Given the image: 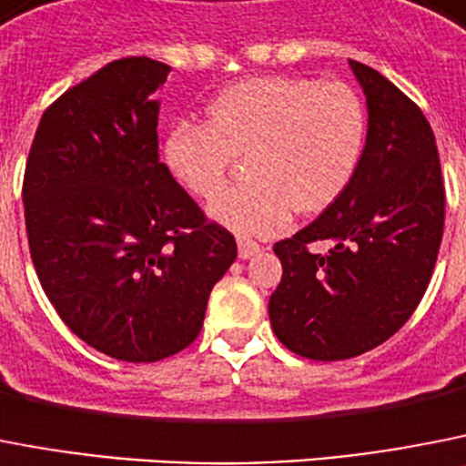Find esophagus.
<instances>
[{"label": "esophagus", "instance_id": "34e87169", "mask_svg": "<svg viewBox=\"0 0 466 466\" xmlns=\"http://www.w3.org/2000/svg\"><path fill=\"white\" fill-rule=\"evenodd\" d=\"M260 253V244L250 241V238H238V258L241 260H248V258L258 256Z\"/></svg>", "mask_w": 466, "mask_h": 466}]
</instances>
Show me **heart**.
<instances>
[{
    "mask_svg": "<svg viewBox=\"0 0 466 466\" xmlns=\"http://www.w3.org/2000/svg\"><path fill=\"white\" fill-rule=\"evenodd\" d=\"M206 112V124L177 121L161 157L176 183L204 201L228 187L234 157H246L248 183L210 206L238 234L267 237L293 210H323L361 166L368 116L347 84L258 76L218 93Z\"/></svg>",
    "mask_w": 466,
    "mask_h": 466,
    "instance_id": "obj_1",
    "label": "heart"
}]
</instances>
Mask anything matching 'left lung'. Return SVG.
I'll use <instances>...</instances> for the list:
<instances>
[{
  "mask_svg": "<svg viewBox=\"0 0 466 466\" xmlns=\"http://www.w3.org/2000/svg\"><path fill=\"white\" fill-rule=\"evenodd\" d=\"M350 67L368 105L361 166L317 220L274 244L283 267L269 298L274 335L314 361L351 359L401 329L427 290L446 218L427 116L378 70ZM319 240L329 250L311 251Z\"/></svg>",
  "mask_w": 466,
  "mask_h": 466,
  "instance_id": "8db88e82",
  "label": "left lung"
}]
</instances>
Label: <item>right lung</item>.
<instances>
[{
  "label": "right lung",
  "mask_w": 466,
  "mask_h": 466,
  "mask_svg": "<svg viewBox=\"0 0 466 466\" xmlns=\"http://www.w3.org/2000/svg\"><path fill=\"white\" fill-rule=\"evenodd\" d=\"M171 67L107 63L46 107L23 177L32 265L65 326L128 363L189 347L208 295L237 260L159 161V100Z\"/></svg>",
  "instance_id": "1"
}]
</instances>
